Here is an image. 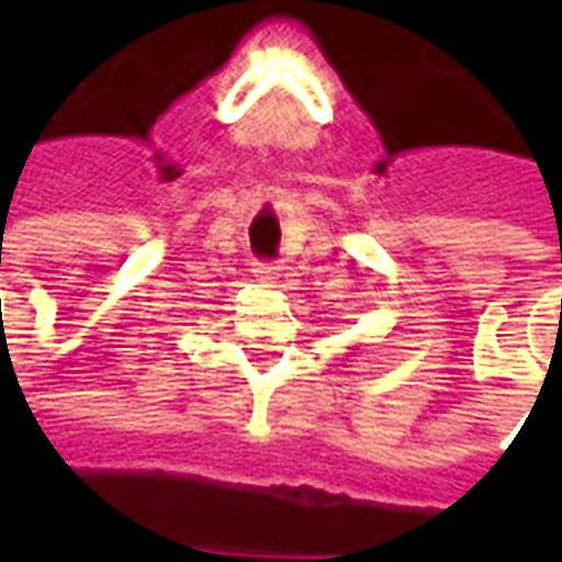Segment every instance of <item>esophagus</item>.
<instances>
[{"mask_svg":"<svg viewBox=\"0 0 562 562\" xmlns=\"http://www.w3.org/2000/svg\"><path fill=\"white\" fill-rule=\"evenodd\" d=\"M252 273H256L258 282H265V285H277V282H280V268H277V265H268V261H256Z\"/></svg>","mask_w":562,"mask_h":562,"instance_id":"esophagus-1","label":"esophagus"}]
</instances>
